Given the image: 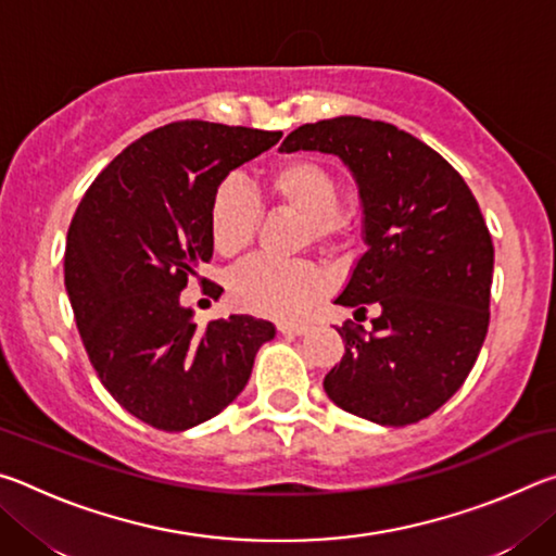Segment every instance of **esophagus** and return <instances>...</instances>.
I'll return each mask as SVG.
<instances>
[{
  "instance_id": "34e87169",
  "label": "esophagus",
  "mask_w": 556,
  "mask_h": 556,
  "mask_svg": "<svg viewBox=\"0 0 556 556\" xmlns=\"http://www.w3.org/2000/svg\"><path fill=\"white\" fill-rule=\"evenodd\" d=\"M308 324H301V321H285V324H277V331L285 333V336H304L308 331Z\"/></svg>"
}]
</instances>
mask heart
I'll use <instances>...</instances> for the list:
<instances>
[{
	"label": "heart",
	"instance_id": "b5f03b06",
	"mask_svg": "<svg viewBox=\"0 0 556 556\" xmlns=\"http://www.w3.org/2000/svg\"><path fill=\"white\" fill-rule=\"evenodd\" d=\"M262 193L277 213L296 215L304 223L301 244H316L324 255L343 260L361 235L357 213L338 203V178L308 156H289L262 174ZM262 208L255 195L230 181L211 195L208 232L218 255L238 257L257 240ZM328 275L308 260H252L228 279L232 304L242 312L289 318L326 294Z\"/></svg>",
	"mask_w": 556,
	"mask_h": 556
}]
</instances>
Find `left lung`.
<instances>
[{
    "mask_svg": "<svg viewBox=\"0 0 556 556\" xmlns=\"http://www.w3.org/2000/svg\"><path fill=\"white\" fill-rule=\"evenodd\" d=\"M338 154L361 186L368 252L336 304L378 308L345 321L341 363L324 390L384 427L427 419L456 394L491 324L493 240L464 176L390 122L333 117L296 127L281 152Z\"/></svg>",
    "mask_w": 556,
    "mask_h": 556,
    "instance_id": "left-lung-1",
    "label": "left lung"
}]
</instances>
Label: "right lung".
<instances>
[{"label": "right lung", "mask_w": 556, "mask_h": 556, "mask_svg": "<svg viewBox=\"0 0 556 556\" xmlns=\"http://www.w3.org/2000/svg\"><path fill=\"white\" fill-rule=\"evenodd\" d=\"M279 139L281 131L172 122L112 159L73 215L63 275L83 345L119 407L149 427L184 431L223 412L275 336L248 314L193 324L181 291L213 257V191ZM220 291L211 281L208 294Z\"/></svg>", "instance_id": "add662e5"}]
</instances>
